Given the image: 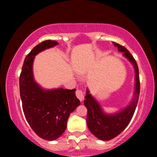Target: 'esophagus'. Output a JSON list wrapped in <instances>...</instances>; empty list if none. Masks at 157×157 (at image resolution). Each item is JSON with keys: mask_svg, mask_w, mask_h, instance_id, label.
<instances>
[{"mask_svg": "<svg viewBox=\"0 0 157 157\" xmlns=\"http://www.w3.org/2000/svg\"><path fill=\"white\" fill-rule=\"evenodd\" d=\"M76 97L80 101H82L84 99V94L81 90H77L76 91Z\"/></svg>", "mask_w": 157, "mask_h": 157, "instance_id": "esophagus-1", "label": "esophagus"}]
</instances>
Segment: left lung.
Here are the masks:
<instances>
[{"instance_id":"obj_1","label":"left lung","mask_w":157,"mask_h":157,"mask_svg":"<svg viewBox=\"0 0 157 157\" xmlns=\"http://www.w3.org/2000/svg\"><path fill=\"white\" fill-rule=\"evenodd\" d=\"M113 44L117 47L119 52H123L122 55L124 57L130 61L134 66L135 71L134 97L132 101L125 109H122L117 113L108 114L104 112L101 106L95 100L94 97L91 96L89 90H86L84 105L88 110L86 118L88 128L91 134L104 141L116 137L127 127L137 105L140 91L139 68L136 60L125 46H122L114 42H113Z\"/></svg>"}]
</instances>
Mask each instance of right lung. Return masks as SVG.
Instances as JSON below:
<instances>
[{
  "instance_id": "add662e5",
  "label": "right lung",
  "mask_w": 157,
  "mask_h": 157,
  "mask_svg": "<svg viewBox=\"0 0 157 157\" xmlns=\"http://www.w3.org/2000/svg\"><path fill=\"white\" fill-rule=\"evenodd\" d=\"M58 44L48 40L34 47L25 58L19 79L20 94L27 122L37 136L48 141L57 140L63 134L70 113L80 105L75 96V89L46 90L34 79L35 56Z\"/></svg>"
}]
</instances>
